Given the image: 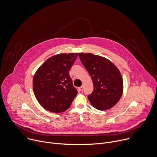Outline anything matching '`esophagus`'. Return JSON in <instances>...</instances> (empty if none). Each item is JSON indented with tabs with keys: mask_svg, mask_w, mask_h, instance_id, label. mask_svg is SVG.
<instances>
[{
	"mask_svg": "<svg viewBox=\"0 0 157 157\" xmlns=\"http://www.w3.org/2000/svg\"><path fill=\"white\" fill-rule=\"evenodd\" d=\"M79 90H80V91H82L83 90V85H82V86H80V87H79Z\"/></svg>",
	"mask_w": 157,
	"mask_h": 157,
	"instance_id": "esophagus-1",
	"label": "esophagus"
}]
</instances>
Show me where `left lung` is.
Wrapping results in <instances>:
<instances>
[{
  "instance_id": "left-lung-1",
  "label": "left lung",
  "mask_w": 157,
  "mask_h": 157,
  "mask_svg": "<svg viewBox=\"0 0 157 157\" xmlns=\"http://www.w3.org/2000/svg\"><path fill=\"white\" fill-rule=\"evenodd\" d=\"M80 59L91 77L93 91L88 96L91 105L101 111L113 108L123 92V80L117 67L108 59L91 53H79Z\"/></svg>"
}]
</instances>
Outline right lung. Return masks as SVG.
<instances>
[{
	"label": "right lung",
	"mask_w": 157,
	"mask_h": 157,
	"mask_svg": "<svg viewBox=\"0 0 157 157\" xmlns=\"http://www.w3.org/2000/svg\"><path fill=\"white\" fill-rule=\"evenodd\" d=\"M78 53L57 54L39 67L33 79V89L39 103L46 110L60 113L66 111L77 94L69 71Z\"/></svg>",
	"instance_id": "obj_1"
}]
</instances>
